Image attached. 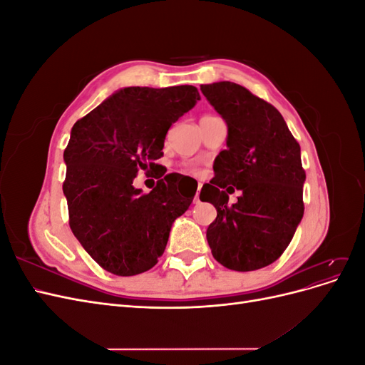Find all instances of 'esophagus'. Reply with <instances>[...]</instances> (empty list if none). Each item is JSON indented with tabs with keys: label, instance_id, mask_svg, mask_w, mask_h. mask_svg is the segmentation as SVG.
<instances>
[{
	"label": "esophagus",
	"instance_id": "1",
	"mask_svg": "<svg viewBox=\"0 0 365 365\" xmlns=\"http://www.w3.org/2000/svg\"><path fill=\"white\" fill-rule=\"evenodd\" d=\"M201 187H202V184L200 182V184H197V190H196V195H195V202L197 204V202H200V193H201Z\"/></svg>",
	"mask_w": 365,
	"mask_h": 365
}]
</instances>
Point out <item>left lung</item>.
<instances>
[{
  "instance_id": "1",
  "label": "left lung",
  "mask_w": 365,
  "mask_h": 365,
  "mask_svg": "<svg viewBox=\"0 0 365 365\" xmlns=\"http://www.w3.org/2000/svg\"><path fill=\"white\" fill-rule=\"evenodd\" d=\"M201 91L228 128L215 178L201 190L217 212L207 228L208 245L225 268L256 271L282 256L302 222L300 145L277 109L247 88L215 82L201 85ZM227 185L242 192L233 206L227 205Z\"/></svg>"
}]
</instances>
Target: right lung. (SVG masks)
<instances>
[{"label": "right lung", "mask_w": 365, "mask_h": 365, "mask_svg": "<svg viewBox=\"0 0 365 365\" xmlns=\"http://www.w3.org/2000/svg\"><path fill=\"white\" fill-rule=\"evenodd\" d=\"M200 98L192 85L128 86L74 123L63 152L70 227L108 272L129 277L155 267L175 219L190 207L196 190L185 195L176 176L149 193L132 182L140 169L158 168L169 128Z\"/></svg>", "instance_id": "add662e5"}]
</instances>
